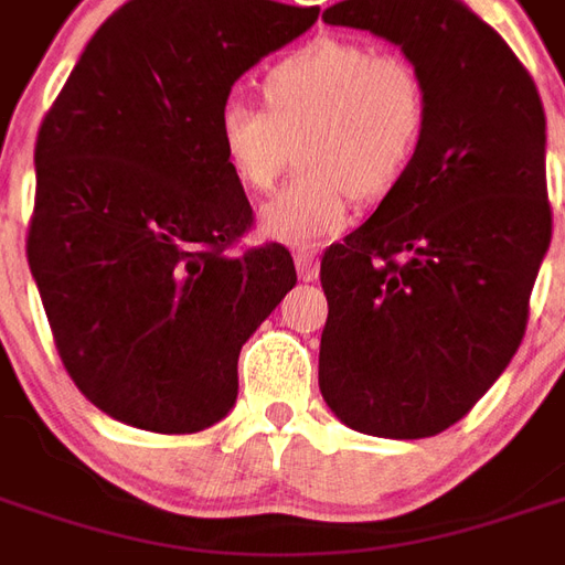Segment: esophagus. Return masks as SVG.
Masks as SVG:
<instances>
[{"mask_svg": "<svg viewBox=\"0 0 565 565\" xmlns=\"http://www.w3.org/2000/svg\"><path fill=\"white\" fill-rule=\"evenodd\" d=\"M296 271H299V281H318L320 263L315 257V250H296Z\"/></svg>", "mask_w": 565, "mask_h": 565, "instance_id": "esophagus-1", "label": "esophagus"}]
</instances>
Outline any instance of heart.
<instances>
[{
    "label": "heart",
    "mask_w": 565,
    "mask_h": 565,
    "mask_svg": "<svg viewBox=\"0 0 565 565\" xmlns=\"http://www.w3.org/2000/svg\"><path fill=\"white\" fill-rule=\"evenodd\" d=\"M263 108L226 103L217 145L235 184L269 193L294 153L302 169L263 209V233L311 247L348 226L351 202H379L424 145L429 93L420 68L360 39L318 35L259 78Z\"/></svg>",
    "instance_id": "heart-1"
}]
</instances>
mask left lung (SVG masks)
Returning a JSON list of instances; mask_svg holds the SVG:
<instances>
[{"instance_id": "left-lung-1", "label": "left lung", "mask_w": 565, "mask_h": 565, "mask_svg": "<svg viewBox=\"0 0 565 565\" xmlns=\"http://www.w3.org/2000/svg\"><path fill=\"white\" fill-rule=\"evenodd\" d=\"M323 20L399 44L429 120L403 184L323 254L320 393L356 433L436 436L490 391L526 330L551 245L545 108L460 0H344Z\"/></svg>"}]
</instances>
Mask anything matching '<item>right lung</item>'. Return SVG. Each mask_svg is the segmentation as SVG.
<instances>
[{
	"label": "right lung",
	"instance_id": "1",
	"mask_svg": "<svg viewBox=\"0 0 565 565\" xmlns=\"http://www.w3.org/2000/svg\"><path fill=\"white\" fill-rule=\"evenodd\" d=\"M271 0H129L96 30L35 141L26 257L63 366L150 433L230 415L238 351L294 290L217 145L233 84L318 20Z\"/></svg>",
	"mask_w": 565,
	"mask_h": 565
}]
</instances>
